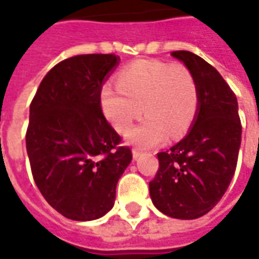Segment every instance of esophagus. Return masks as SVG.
<instances>
[{
  "label": "esophagus",
  "instance_id": "esophagus-1",
  "mask_svg": "<svg viewBox=\"0 0 259 259\" xmlns=\"http://www.w3.org/2000/svg\"><path fill=\"white\" fill-rule=\"evenodd\" d=\"M141 155V151L139 148H133V158H139Z\"/></svg>",
  "mask_w": 259,
  "mask_h": 259
}]
</instances>
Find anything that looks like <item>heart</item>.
I'll use <instances>...</instances> for the list:
<instances>
[{
	"label": "heart",
	"mask_w": 259,
	"mask_h": 259,
	"mask_svg": "<svg viewBox=\"0 0 259 259\" xmlns=\"http://www.w3.org/2000/svg\"><path fill=\"white\" fill-rule=\"evenodd\" d=\"M115 84L116 89L111 84L102 87V112L113 129L124 135L143 109L147 118L127 137L144 148L161 144L168 133L172 139L185 136L198 112V83L183 64L136 61L119 70Z\"/></svg>",
	"instance_id": "b5f03b06"
}]
</instances>
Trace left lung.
<instances>
[{"label":"left lung","instance_id":"left-lung-1","mask_svg":"<svg viewBox=\"0 0 259 259\" xmlns=\"http://www.w3.org/2000/svg\"><path fill=\"white\" fill-rule=\"evenodd\" d=\"M172 55L194 74L200 105L185 139L157 154L159 168L150 182V195L165 215L195 219L217 205L233 179L241 122L236 94L217 69L190 51Z\"/></svg>","mask_w":259,"mask_h":259}]
</instances>
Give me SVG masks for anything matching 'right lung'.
Instances as JSON below:
<instances>
[{"instance_id": "add662e5", "label": "right lung", "mask_w": 259, "mask_h": 259, "mask_svg": "<svg viewBox=\"0 0 259 259\" xmlns=\"http://www.w3.org/2000/svg\"><path fill=\"white\" fill-rule=\"evenodd\" d=\"M118 62L113 54L64 59L31 100L26 132L31 175L46 201L68 219L105 215L133 158L101 108L102 83Z\"/></svg>"}]
</instances>
